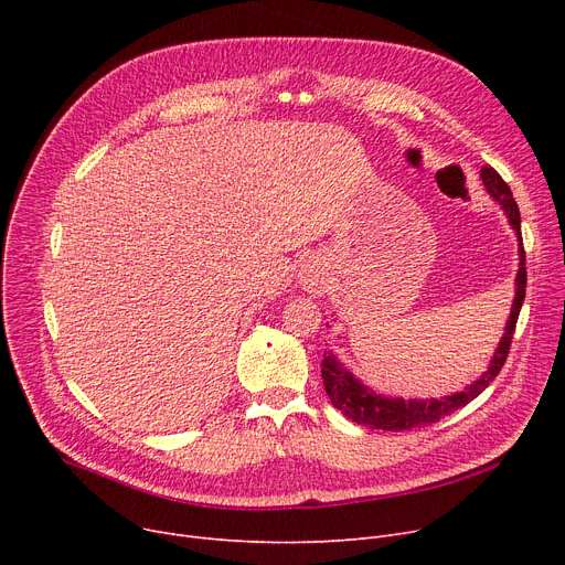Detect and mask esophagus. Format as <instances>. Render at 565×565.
<instances>
[{"label": "esophagus", "instance_id": "obj_1", "mask_svg": "<svg viewBox=\"0 0 565 565\" xmlns=\"http://www.w3.org/2000/svg\"><path fill=\"white\" fill-rule=\"evenodd\" d=\"M324 284V267L318 260H307L300 270V286L309 292H320Z\"/></svg>", "mask_w": 565, "mask_h": 565}]
</instances>
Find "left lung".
Here are the masks:
<instances>
[{
    "label": "left lung",
    "instance_id": "left-lung-1",
    "mask_svg": "<svg viewBox=\"0 0 565 565\" xmlns=\"http://www.w3.org/2000/svg\"><path fill=\"white\" fill-rule=\"evenodd\" d=\"M481 178L483 185L490 192V196L503 207L507 213L513 231L518 233L520 241V270L515 277V300L511 307V318L507 322V330H503V337L492 354L488 371L473 380L469 387H465V392L444 396V398H387L380 396L373 390H369L366 384H362L358 377H354L339 360L332 350H324L322 354V364H320V375H322V384L324 392H328L332 405L337 409H341L348 419H352L354 424H362L375 430H417L424 426H430L439 419L447 417V414L465 407L469 401L477 398L481 392H486L488 384L499 375L503 362L509 358L511 350V341H513V332H515V322L524 302V288H526V267H524V247H522V233H520V211L518 203L513 199L511 188L501 181V175L492 169V167H483L481 169Z\"/></svg>",
    "mask_w": 565,
    "mask_h": 565
}]
</instances>
